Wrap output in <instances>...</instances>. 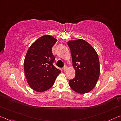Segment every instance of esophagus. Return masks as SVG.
I'll list each match as a JSON object with an SVG mask.
<instances>
[{"label": "esophagus", "instance_id": "esophagus-1", "mask_svg": "<svg viewBox=\"0 0 121 121\" xmlns=\"http://www.w3.org/2000/svg\"><path fill=\"white\" fill-rule=\"evenodd\" d=\"M67 66H66V65H65V66L64 67V68H63V69H64V71H65V70H66L67 69Z\"/></svg>", "mask_w": 121, "mask_h": 121}]
</instances>
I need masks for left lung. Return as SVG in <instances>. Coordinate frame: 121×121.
I'll list each match as a JSON object with an SVG mask.
<instances>
[{"instance_id": "obj_1", "label": "left lung", "mask_w": 121, "mask_h": 121, "mask_svg": "<svg viewBox=\"0 0 121 121\" xmlns=\"http://www.w3.org/2000/svg\"><path fill=\"white\" fill-rule=\"evenodd\" d=\"M72 56L75 76L69 80V85L80 94L91 91L96 84L99 75L98 55L94 48L85 40L78 39L68 42Z\"/></svg>"}]
</instances>
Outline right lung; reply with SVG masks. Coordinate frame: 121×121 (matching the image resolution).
<instances>
[{
    "label": "right lung",
    "mask_w": 121,
    "mask_h": 121,
    "mask_svg": "<svg viewBox=\"0 0 121 121\" xmlns=\"http://www.w3.org/2000/svg\"><path fill=\"white\" fill-rule=\"evenodd\" d=\"M56 39L49 35L39 38L30 46L24 61L25 74L34 91L43 92L52 87L61 70L54 66L52 48Z\"/></svg>",
    "instance_id": "1"
}]
</instances>
